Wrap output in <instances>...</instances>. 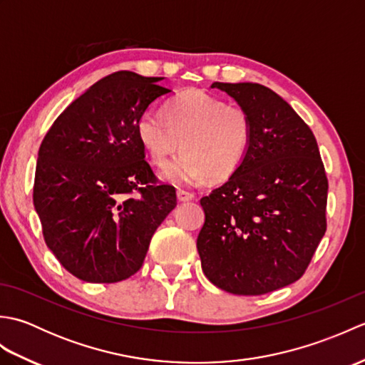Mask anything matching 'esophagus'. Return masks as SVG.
<instances>
[{"instance_id":"34e87169","label":"esophagus","mask_w":365,"mask_h":365,"mask_svg":"<svg viewBox=\"0 0 365 365\" xmlns=\"http://www.w3.org/2000/svg\"><path fill=\"white\" fill-rule=\"evenodd\" d=\"M177 199L180 200V202H188V200L195 199V195H192V192L185 191V190H177Z\"/></svg>"}]
</instances>
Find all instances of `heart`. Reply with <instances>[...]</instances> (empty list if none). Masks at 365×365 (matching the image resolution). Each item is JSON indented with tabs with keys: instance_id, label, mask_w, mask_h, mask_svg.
Masks as SVG:
<instances>
[{
	"instance_id": "1",
	"label": "heart",
	"mask_w": 365,
	"mask_h": 365,
	"mask_svg": "<svg viewBox=\"0 0 365 365\" xmlns=\"http://www.w3.org/2000/svg\"><path fill=\"white\" fill-rule=\"evenodd\" d=\"M136 131L155 166H165L182 141L183 153L161 174L170 183L190 187L204 178L227 180L237 173L250 150L252 123L242 106L190 91L168 98L161 111H145Z\"/></svg>"
}]
</instances>
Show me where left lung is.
Here are the masks:
<instances>
[{"label":"left lung","instance_id":"left-lung-1","mask_svg":"<svg viewBox=\"0 0 365 365\" xmlns=\"http://www.w3.org/2000/svg\"><path fill=\"white\" fill-rule=\"evenodd\" d=\"M212 88L250 114L252 138L237 173L200 199L202 271L229 293H269L304 274L327 232V173L312 130L276 92L257 83Z\"/></svg>","mask_w":365,"mask_h":365}]
</instances>
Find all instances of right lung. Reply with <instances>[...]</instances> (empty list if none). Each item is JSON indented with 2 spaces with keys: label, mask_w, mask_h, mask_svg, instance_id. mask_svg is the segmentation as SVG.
I'll return each mask as SVG.
<instances>
[{
  "label": "right lung",
  "mask_w": 365,
  "mask_h": 365,
  "mask_svg": "<svg viewBox=\"0 0 365 365\" xmlns=\"http://www.w3.org/2000/svg\"><path fill=\"white\" fill-rule=\"evenodd\" d=\"M161 80L127 71L105 76L59 114L38 149L33 200L45 243L81 281L133 276L177 205L175 188L158 183L136 131L170 92Z\"/></svg>",
  "instance_id": "right-lung-1"
}]
</instances>
